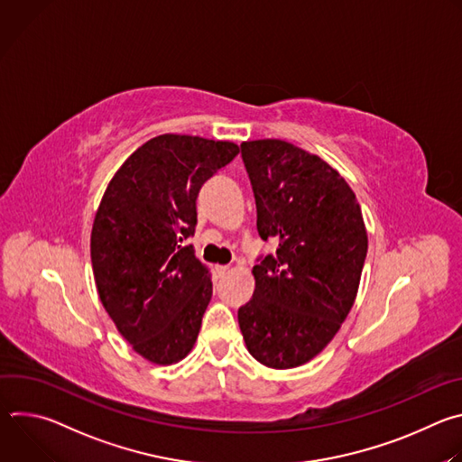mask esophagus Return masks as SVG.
Returning a JSON list of instances; mask_svg holds the SVG:
<instances>
[{
    "label": "esophagus",
    "instance_id": "esophagus-1",
    "mask_svg": "<svg viewBox=\"0 0 462 462\" xmlns=\"http://www.w3.org/2000/svg\"><path fill=\"white\" fill-rule=\"evenodd\" d=\"M216 271H217V274H219V276H225V274H228V271H230V269H228L226 265H221V267H217Z\"/></svg>",
    "mask_w": 462,
    "mask_h": 462
}]
</instances>
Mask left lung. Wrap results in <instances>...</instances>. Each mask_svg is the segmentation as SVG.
<instances>
[{
  "instance_id": "1",
  "label": "left lung",
  "mask_w": 462,
  "mask_h": 462,
  "mask_svg": "<svg viewBox=\"0 0 462 462\" xmlns=\"http://www.w3.org/2000/svg\"><path fill=\"white\" fill-rule=\"evenodd\" d=\"M257 232L276 254L252 269L255 289L237 310L248 353L273 369L298 367L335 338L347 318L367 254V232L346 179L294 144H241Z\"/></svg>"
}]
</instances>
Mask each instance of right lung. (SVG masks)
<instances>
[{
	"instance_id": "obj_1",
	"label": "right lung",
	"mask_w": 462,
	"mask_h": 462,
	"mask_svg": "<svg viewBox=\"0 0 462 462\" xmlns=\"http://www.w3.org/2000/svg\"><path fill=\"white\" fill-rule=\"evenodd\" d=\"M237 144L159 135L115 173L95 216L91 263L100 301L146 360H182L212 298L208 269L184 245L203 184L236 159Z\"/></svg>"
}]
</instances>
